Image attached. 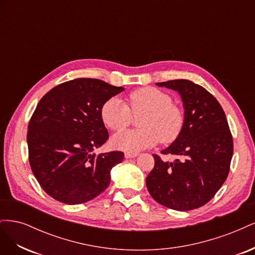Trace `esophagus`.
<instances>
[{"label":"esophagus","mask_w":255,"mask_h":255,"mask_svg":"<svg viewBox=\"0 0 255 255\" xmlns=\"http://www.w3.org/2000/svg\"><path fill=\"white\" fill-rule=\"evenodd\" d=\"M125 156H126V158H133V157H136V156H138V154H137V153H130V152H126Z\"/></svg>","instance_id":"esophagus-1"}]
</instances>
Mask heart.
I'll list each match as a JSON object with an SVG mask.
<instances>
[{"label": "heart", "mask_w": 255, "mask_h": 255, "mask_svg": "<svg viewBox=\"0 0 255 255\" xmlns=\"http://www.w3.org/2000/svg\"><path fill=\"white\" fill-rule=\"evenodd\" d=\"M132 113H130V112ZM133 116L140 129L125 130L116 134L112 143L115 148L130 153L154 146L160 140L174 141L182 133L184 114L172 103L171 97L153 87L137 89L128 97V106L119 98H111L102 105L101 118L113 130H122L129 126Z\"/></svg>", "instance_id": "1"}]
</instances>
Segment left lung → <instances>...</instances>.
I'll use <instances>...</instances> for the list:
<instances>
[{"label": "left lung", "instance_id": "left-lung-1", "mask_svg": "<svg viewBox=\"0 0 255 255\" xmlns=\"http://www.w3.org/2000/svg\"><path fill=\"white\" fill-rule=\"evenodd\" d=\"M175 90L184 106V127L176 139L161 151L181 156L173 163L153 154L154 168L145 179L150 195L175 211H191L206 204L227 180L233 156V139L219 102L200 85L188 80L156 83Z\"/></svg>", "mask_w": 255, "mask_h": 255}]
</instances>
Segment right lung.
I'll return each mask as SVG.
<instances>
[{
  "label": "right lung",
  "mask_w": 255,
  "mask_h": 255,
  "mask_svg": "<svg viewBox=\"0 0 255 255\" xmlns=\"http://www.w3.org/2000/svg\"><path fill=\"white\" fill-rule=\"evenodd\" d=\"M125 90L97 79L58 85L38 103L27 128L32 171L49 196L66 204L90 201L111 183L123 152L94 153L109 139L102 105Z\"/></svg>",
  "instance_id": "obj_1"
}]
</instances>
